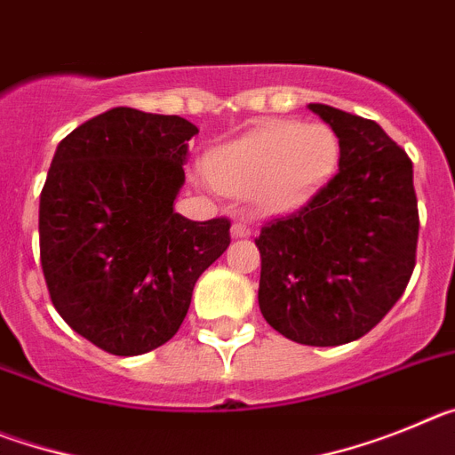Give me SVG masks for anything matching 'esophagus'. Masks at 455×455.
Returning <instances> with one entry per match:
<instances>
[{
    "label": "esophagus",
    "instance_id": "1",
    "mask_svg": "<svg viewBox=\"0 0 455 455\" xmlns=\"http://www.w3.org/2000/svg\"><path fill=\"white\" fill-rule=\"evenodd\" d=\"M252 235V228L246 219H236L235 225H232V236L235 239H246V236Z\"/></svg>",
    "mask_w": 455,
    "mask_h": 455
}]
</instances>
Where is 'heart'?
Wrapping results in <instances>:
<instances>
[{
  "label": "heart",
  "mask_w": 455,
  "mask_h": 455,
  "mask_svg": "<svg viewBox=\"0 0 455 455\" xmlns=\"http://www.w3.org/2000/svg\"><path fill=\"white\" fill-rule=\"evenodd\" d=\"M337 136L319 123H271L219 148L207 159L209 182L251 193L267 214L303 207L335 171Z\"/></svg>",
  "instance_id": "heart-1"
}]
</instances>
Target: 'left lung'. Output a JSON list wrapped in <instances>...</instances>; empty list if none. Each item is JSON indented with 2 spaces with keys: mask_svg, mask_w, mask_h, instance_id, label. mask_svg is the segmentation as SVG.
Masks as SVG:
<instances>
[{
  "mask_svg": "<svg viewBox=\"0 0 455 455\" xmlns=\"http://www.w3.org/2000/svg\"><path fill=\"white\" fill-rule=\"evenodd\" d=\"M339 139V171L307 204L267 223L259 309L305 347L367 335L403 296L415 268L419 212L412 162L383 127L328 104H309Z\"/></svg>",
  "mask_w": 455,
  "mask_h": 455,
  "instance_id": "1",
  "label": "left lung"
}]
</instances>
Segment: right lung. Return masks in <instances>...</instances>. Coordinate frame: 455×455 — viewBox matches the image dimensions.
I'll return each instance as SVG.
<instances>
[{"label": "right lung", "mask_w": 455, "mask_h": 455, "mask_svg": "<svg viewBox=\"0 0 455 455\" xmlns=\"http://www.w3.org/2000/svg\"><path fill=\"white\" fill-rule=\"evenodd\" d=\"M180 116L116 107L59 143L40 193V267L56 312L114 355L180 331L198 277L230 246V220L172 209L188 140Z\"/></svg>", "instance_id": "add662e5"}]
</instances>
